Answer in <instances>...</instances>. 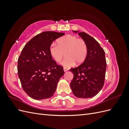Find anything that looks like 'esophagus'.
I'll return each instance as SVG.
<instances>
[{
  "label": "esophagus",
  "mask_w": 129,
  "mask_h": 129,
  "mask_svg": "<svg viewBox=\"0 0 129 129\" xmlns=\"http://www.w3.org/2000/svg\"><path fill=\"white\" fill-rule=\"evenodd\" d=\"M68 68H66V67H64L63 68V70H64V72H67V71H68Z\"/></svg>",
  "instance_id": "esophagus-1"
}]
</instances>
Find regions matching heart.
I'll return each instance as SVG.
<instances>
[{"label":"heart","mask_w":129,"mask_h":129,"mask_svg":"<svg viewBox=\"0 0 129 129\" xmlns=\"http://www.w3.org/2000/svg\"><path fill=\"white\" fill-rule=\"evenodd\" d=\"M57 44L53 43L50 46V55L56 62H60L66 54V57L61 62L65 67H69L75 64H79L85 60L88 54L87 43L82 39L76 36L67 35L57 41Z\"/></svg>","instance_id":"b5f03b06"}]
</instances>
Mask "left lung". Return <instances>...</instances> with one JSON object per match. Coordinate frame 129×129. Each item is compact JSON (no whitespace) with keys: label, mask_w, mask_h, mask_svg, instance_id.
Here are the masks:
<instances>
[{"label":"left lung","mask_w":129,"mask_h":129,"mask_svg":"<svg viewBox=\"0 0 129 129\" xmlns=\"http://www.w3.org/2000/svg\"><path fill=\"white\" fill-rule=\"evenodd\" d=\"M78 34L87 43L88 54L82 63L70 69L74 74L71 87L76 97L91 98L96 95L104 85L107 68L105 52L99 43L89 34L83 32Z\"/></svg>","instance_id":"obj_1"}]
</instances>
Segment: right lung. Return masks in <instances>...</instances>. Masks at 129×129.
<instances>
[{
	"mask_svg": "<svg viewBox=\"0 0 129 129\" xmlns=\"http://www.w3.org/2000/svg\"><path fill=\"white\" fill-rule=\"evenodd\" d=\"M64 33L46 31L27 43L18 60V73L22 89L31 98L40 100L51 97L64 72L52 59L49 47Z\"/></svg>",
	"mask_w": 129,
	"mask_h": 129,
	"instance_id": "right-lung-1",
	"label": "right lung"
}]
</instances>
